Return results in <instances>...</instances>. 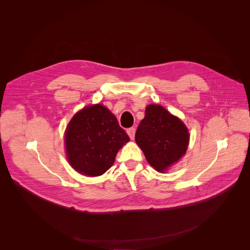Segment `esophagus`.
I'll return each instance as SVG.
<instances>
[{
  "label": "esophagus",
  "mask_w": 250,
  "mask_h": 250,
  "mask_svg": "<svg viewBox=\"0 0 250 250\" xmlns=\"http://www.w3.org/2000/svg\"><path fill=\"white\" fill-rule=\"evenodd\" d=\"M126 133H127L128 137L130 138V140H134L135 134H136V128L135 127H129V128L126 129Z\"/></svg>",
  "instance_id": "34e87169"
}]
</instances>
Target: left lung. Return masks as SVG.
Listing matches in <instances>:
<instances>
[{
	"label": "left lung",
	"instance_id": "obj_1",
	"mask_svg": "<svg viewBox=\"0 0 250 250\" xmlns=\"http://www.w3.org/2000/svg\"><path fill=\"white\" fill-rule=\"evenodd\" d=\"M136 142L156 171L164 173L186 154L188 127L161 105L150 104L136 132Z\"/></svg>",
	"mask_w": 250,
	"mask_h": 250
}]
</instances>
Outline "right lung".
Here are the masks:
<instances>
[{
    "label": "right lung",
    "mask_w": 250,
    "mask_h": 250,
    "mask_svg": "<svg viewBox=\"0 0 250 250\" xmlns=\"http://www.w3.org/2000/svg\"><path fill=\"white\" fill-rule=\"evenodd\" d=\"M128 136L116 117L102 104L78 111L64 134L65 152L71 166L79 173L99 176L106 172Z\"/></svg>",
    "instance_id": "1"
}]
</instances>
